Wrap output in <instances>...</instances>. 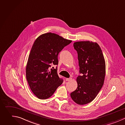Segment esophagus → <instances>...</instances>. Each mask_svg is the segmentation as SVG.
Instances as JSON below:
<instances>
[{
	"instance_id": "34e87169",
	"label": "esophagus",
	"mask_w": 125,
	"mask_h": 125,
	"mask_svg": "<svg viewBox=\"0 0 125 125\" xmlns=\"http://www.w3.org/2000/svg\"><path fill=\"white\" fill-rule=\"evenodd\" d=\"M72 78H66V79H65V80H66V81H71V80H72Z\"/></svg>"
}]
</instances>
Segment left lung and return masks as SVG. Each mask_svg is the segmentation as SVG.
Wrapping results in <instances>:
<instances>
[{
	"label": "left lung",
	"instance_id": "8db88e82",
	"mask_svg": "<svg viewBox=\"0 0 125 125\" xmlns=\"http://www.w3.org/2000/svg\"><path fill=\"white\" fill-rule=\"evenodd\" d=\"M78 53L80 73L78 86L71 93L72 99L83 105L92 101L102 88L105 74V63L102 50L96 42L90 41L74 43Z\"/></svg>",
	"mask_w": 125,
	"mask_h": 125
}]
</instances>
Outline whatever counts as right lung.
I'll list each match as a JSON object with an SVG mask.
<instances>
[{
  "label": "right lung",
  "instance_id": "1",
  "mask_svg": "<svg viewBox=\"0 0 125 125\" xmlns=\"http://www.w3.org/2000/svg\"><path fill=\"white\" fill-rule=\"evenodd\" d=\"M72 42L55 33L40 36L35 41L29 55L26 76L30 88L40 99L50 97L63 83L52 64L58 65V56L62 50Z\"/></svg>",
  "mask_w": 125,
  "mask_h": 125
}]
</instances>
